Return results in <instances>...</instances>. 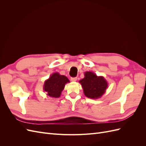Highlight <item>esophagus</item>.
<instances>
[{
  "label": "esophagus",
  "mask_w": 146,
  "mask_h": 146,
  "mask_svg": "<svg viewBox=\"0 0 146 146\" xmlns=\"http://www.w3.org/2000/svg\"><path fill=\"white\" fill-rule=\"evenodd\" d=\"M77 77H72V78H70V80H71L72 82H76V81H77Z\"/></svg>",
  "instance_id": "1"
}]
</instances>
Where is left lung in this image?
<instances>
[{
    "mask_svg": "<svg viewBox=\"0 0 146 146\" xmlns=\"http://www.w3.org/2000/svg\"><path fill=\"white\" fill-rule=\"evenodd\" d=\"M85 77L79 81L84 94L88 98L97 99L101 98L108 88V83L103 76H98L91 71L85 72Z\"/></svg>",
    "mask_w": 146,
    "mask_h": 146,
    "instance_id": "left-lung-1",
    "label": "left lung"
}]
</instances>
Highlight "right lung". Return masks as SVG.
I'll return each instance as SVG.
<instances>
[{
  "label": "right lung",
  "mask_w": 146,
  "mask_h": 146,
  "mask_svg": "<svg viewBox=\"0 0 146 146\" xmlns=\"http://www.w3.org/2000/svg\"><path fill=\"white\" fill-rule=\"evenodd\" d=\"M69 82L67 77L60 75L58 72H55L44 82L43 90L50 98H58L64 90L66 84Z\"/></svg>",
  "instance_id": "add662e5"
}]
</instances>
